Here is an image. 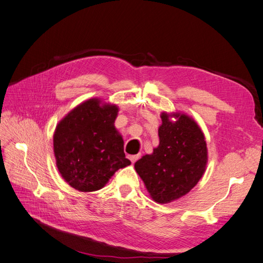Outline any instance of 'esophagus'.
<instances>
[{
    "instance_id": "obj_1",
    "label": "esophagus",
    "mask_w": 263,
    "mask_h": 263,
    "mask_svg": "<svg viewBox=\"0 0 263 263\" xmlns=\"http://www.w3.org/2000/svg\"><path fill=\"white\" fill-rule=\"evenodd\" d=\"M128 158L132 162H135L139 158V155H130V156H128Z\"/></svg>"
}]
</instances>
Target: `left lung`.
<instances>
[{
  "instance_id": "1",
  "label": "left lung",
  "mask_w": 263,
  "mask_h": 263,
  "mask_svg": "<svg viewBox=\"0 0 263 263\" xmlns=\"http://www.w3.org/2000/svg\"><path fill=\"white\" fill-rule=\"evenodd\" d=\"M177 119L172 122L170 118ZM159 146L135 163L151 198L165 204L184 196L201 180L208 164V147L200 126L182 113H161Z\"/></svg>"
}]
</instances>
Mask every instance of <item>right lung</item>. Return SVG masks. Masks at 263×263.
<instances>
[{"mask_svg": "<svg viewBox=\"0 0 263 263\" xmlns=\"http://www.w3.org/2000/svg\"><path fill=\"white\" fill-rule=\"evenodd\" d=\"M117 113L116 105L94 98L74 107L55 127V164L68 184L80 192L102 189L118 169L130 164L114 126Z\"/></svg>", "mask_w": 263, "mask_h": 263, "instance_id": "right-lung-1", "label": "right lung"}]
</instances>
